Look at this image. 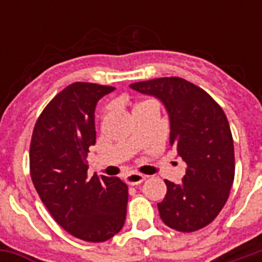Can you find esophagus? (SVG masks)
Returning a JSON list of instances; mask_svg holds the SVG:
<instances>
[{"label": "esophagus", "mask_w": 262, "mask_h": 262, "mask_svg": "<svg viewBox=\"0 0 262 262\" xmlns=\"http://www.w3.org/2000/svg\"><path fill=\"white\" fill-rule=\"evenodd\" d=\"M146 180V177L142 176V174H137V172H132V174H127L125 177V181L129 184V185H139L142 184L143 181Z\"/></svg>", "instance_id": "esophagus-1"}]
</instances>
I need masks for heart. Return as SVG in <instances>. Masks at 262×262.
I'll use <instances>...</instances> for the list:
<instances>
[{
    "label": "heart",
    "mask_w": 262,
    "mask_h": 262,
    "mask_svg": "<svg viewBox=\"0 0 262 262\" xmlns=\"http://www.w3.org/2000/svg\"><path fill=\"white\" fill-rule=\"evenodd\" d=\"M140 103H142V102H140Z\"/></svg>",
    "instance_id": "obj_1"
}]
</instances>
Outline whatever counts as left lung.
<instances>
[{"label":"left lung","instance_id":"obj_1","mask_svg":"<svg viewBox=\"0 0 262 262\" xmlns=\"http://www.w3.org/2000/svg\"><path fill=\"white\" fill-rule=\"evenodd\" d=\"M130 88L164 103L171 146L187 164L180 185L165 180L167 193L157 203L160 217L177 231L199 230L220 213L234 181L229 120L208 92L180 77L133 82Z\"/></svg>","mask_w":262,"mask_h":262}]
</instances>
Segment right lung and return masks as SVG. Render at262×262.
<instances>
[{
    "mask_svg": "<svg viewBox=\"0 0 262 262\" xmlns=\"http://www.w3.org/2000/svg\"><path fill=\"white\" fill-rule=\"evenodd\" d=\"M114 86L74 82L46 105L32 133L29 167L36 192L71 236L102 243L126 220L127 185L116 177H88L95 144V106Z\"/></svg>",
    "mask_w": 262,
    "mask_h": 262,
    "instance_id": "obj_1",
    "label": "right lung"
}]
</instances>
